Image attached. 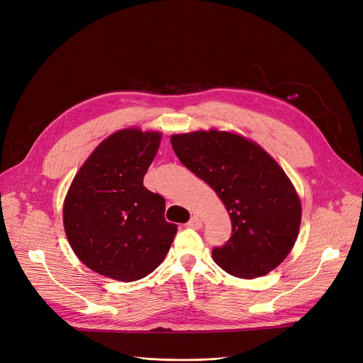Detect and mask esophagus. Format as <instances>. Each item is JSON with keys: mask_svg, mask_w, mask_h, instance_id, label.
<instances>
[{"mask_svg": "<svg viewBox=\"0 0 363 363\" xmlns=\"http://www.w3.org/2000/svg\"><path fill=\"white\" fill-rule=\"evenodd\" d=\"M201 225H203V223H201V219H200L199 216H196V215L191 216L189 223H188V227H189V228H195V230H199Z\"/></svg>", "mask_w": 363, "mask_h": 363, "instance_id": "1", "label": "esophagus"}]
</instances>
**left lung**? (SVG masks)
I'll list each match as a JSON object with an SVG mask.
<instances>
[{"label":"left lung","instance_id":"left-lung-1","mask_svg":"<svg viewBox=\"0 0 363 363\" xmlns=\"http://www.w3.org/2000/svg\"><path fill=\"white\" fill-rule=\"evenodd\" d=\"M186 168L227 207L232 238L212 250L213 260L240 279L265 276L284 260L298 236L301 203L291 180L260 145L228 131L171 138Z\"/></svg>","mask_w":363,"mask_h":363}]
</instances>
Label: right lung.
<instances>
[{
    "mask_svg": "<svg viewBox=\"0 0 363 363\" xmlns=\"http://www.w3.org/2000/svg\"><path fill=\"white\" fill-rule=\"evenodd\" d=\"M160 138L138 128L108 136L77 172L65 199L69 245L87 268L108 279L147 277L177 233V225L164 219L163 196L144 186Z\"/></svg>",
    "mask_w": 363,
    "mask_h": 363,
    "instance_id": "1",
    "label": "right lung"
}]
</instances>
